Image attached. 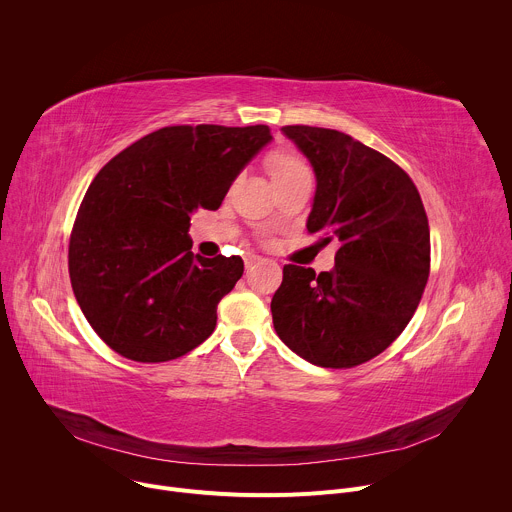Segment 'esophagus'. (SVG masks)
Listing matches in <instances>:
<instances>
[{"label": "esophagus", "instance_id": "obj_1", "mask_svg": "<svg viewBox=\"0 0 512 512\" xmlns=\"http://www.w3.org/2000/svg\"><path fill=\"white\" fill-rule=\"evenodd\" d=\"M261 261H263V259H261L259 255H247V257H245V267L249 269V267H253V265H257V263H261Z\"/></svg>", "mask_w": 512, "mask_h": 512}]
</instances>
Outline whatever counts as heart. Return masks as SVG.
<instances>
[{
  "label": "heart",
  "mask_w": 512,
  "mask_h": 512,
  "mask_svg": "<svg viewBox=\"0 0 512 512\" xmlns=\"http://www.w3.org/2000/svg\"><path fill=\"white\" fill-rule=\"evenodd\" d=\"M267 164V170L271 174V180L273 184L281 182V180H287V178H294L298 174H308V168L306 164L296 156L291 154L287 150H275L267 156L265 160Z\"/></svg>",
  "instance_id": "b5f03b06"
}]
</instances>
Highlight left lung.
Segmentation results:
<instances>
[{
	"label": "left lung",
	"mask_w": 512,
	"mask_h": 512,
	"mask_svg": "<svg viewBox=\"0 0 512 512\" xmlns=\"http://www.w3.org/2000/svg\"><path fill=\"white\" fill-rule=\"evenodd\" d=\"M316 174L308 231L338 241L334 267L285 265L271 300L277 336L304 360L350 369L381 354L413 318L429 277V225L411 178L350 135L285 125Z\"/></svg>",
	"instance_id": "1"
}]
</instances>
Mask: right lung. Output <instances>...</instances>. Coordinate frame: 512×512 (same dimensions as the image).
<instances>
[{
  "mask_svg": "<svg viewBox=\"0 0 512 512\" xmlns=\"http://www.w3.org/2000/svg\"><path fill=\"white\" fill-rule=\"evenodd\" d=\"M267 125H174L117 154L91 182L68 247L75 298L101 340L137 362L202 344L243 259L194 255L196 208L216 210L271 141Z\"/></svg>",
  "mask_w": 512,
  "mask_h": 512,
  "instance_id": "add662e5",
  "label": "right lung"
}]
</instances>
